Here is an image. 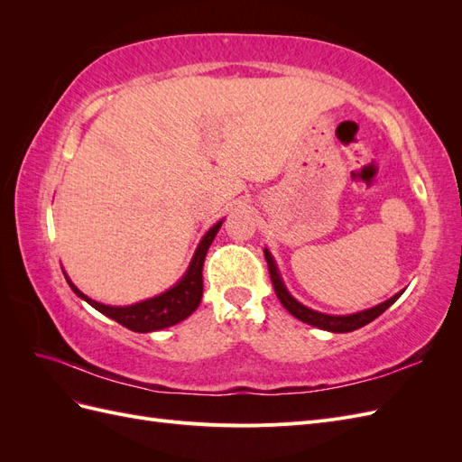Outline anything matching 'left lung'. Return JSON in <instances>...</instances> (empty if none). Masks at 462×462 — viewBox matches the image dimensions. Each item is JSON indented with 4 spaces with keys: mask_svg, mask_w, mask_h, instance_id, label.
Returning <instances> with one entry per match:
<instances>
[{
    "mask_svg": "<svg viewBox=\"0 0 462 462\" xmlns=\"http://www.w3.org/2000/svg\"><path fill=\"white\" fill-rule=\"evenodd\" d=\"M263 256H265V262H268V270H270V277H272V283H273V289H275V295H277L279 302L285 306L287 312H291L297 319L304 321V324H310L314 328L326 329V331H331V333H348V331H355L362 326L370 324L372 319H375L377 316L383 314L389 309V306L402 295V291H401V292H397L395 297H391L389 300L374 306V309L356 312V314H346V316L324 314V312L309 309V306L300 304L295 297H292L291 292L287 291V287L283 285V279H282V275H279V270H277V265H275L268 248H263Z\"/></svg>",
    "mask_w": 462,
    "mask_h": 462,
    "instance_id": "1",
    "label": "left lung"
}]
</instances>
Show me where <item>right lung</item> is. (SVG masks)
I'll return each mask as SVG.
<instances>
[{
    "instance_id": "right-lung-1",
    "label": "right lung",
    "mask_w": 462,
    "mask_h": 462,
    "mask_svg": "<svg viewBox=\"0 0 462 462\" xmlns=\"http://www.w3.org/2000/svg\"><path fill=\"white\" fill-rule=\"evenodd\" d=\"M221 221H217L214 227H209V231L202 236V241L194 253L190 265L187 273L180 277V282L177 285H173L170 291L162 292V295L136 302L131 306H107L102 302H96L92 299H88L85 292H80L73 283L71 279H67L69 287L75 291V295L80 297L82 300H87L92 309H96L97 312H102L104 316L116 319L117 324L129 328L131 331H138V333H148V331H158L163 328H170L183 321L185 318H189L194 310L199 309V304L202 300V265H204V258L209 245H212L214 236L217 235Z\"/></svg>"
}]
</instances>
